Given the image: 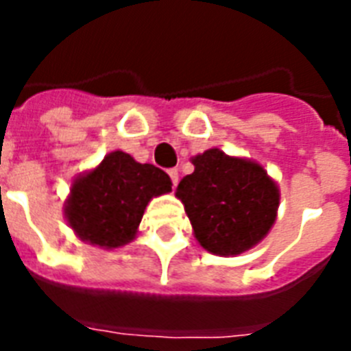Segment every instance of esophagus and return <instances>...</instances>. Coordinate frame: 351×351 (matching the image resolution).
<instances>
[{
  "instance_id": "1",
  "label": "esophagus",
  "mask_w": 351,
  "mask_h": 351,
  "mask_svg": "<svg viewBox=\"0 0 351 351\" xmlns=\"http://www.w3.org/2000/svg\"><path fill=\"white\" fill-rule=\"evenodd\" d=\"M171 176V182H173V186H176L178 184V169H169L167 171Z\"/></svg>"
}]
</instances>
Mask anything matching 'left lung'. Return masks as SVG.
Listing matches in <instances>:
<instances>
[{"instance_id": "8db88e82", "label": "left lung", "mask_w": 351, "mask_h": 351, "mask_svg": "<svg viewBox=\"0 0 351 351\" xmlns=\"http://www.w3.org/2000/svg\"><path fill=\"white\" fill-rule=\"evenodd\" d=\"M195 171L176 189L195 237L215 255H239L271 230L278 189L261 165L209 149L193 158Z\"/></svg>"}]
</instances>
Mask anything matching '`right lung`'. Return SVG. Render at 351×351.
<instances>
[{"mask_svg": "<svg viewBox=\"0 0 351 351\" xmlns=\"http://www.w3.org/2000/svg\"><path fill=\"white\" fill-rule=\"evenodd\" d=\"M169 191L167 173L114 151L74 182L65 215L80 239L111 250L131 242L149 200Z\"/></svg>", "mask_w": 351, "mask_h": 351, "instance_id": "1", "label": "right lung"}]
</instances>
